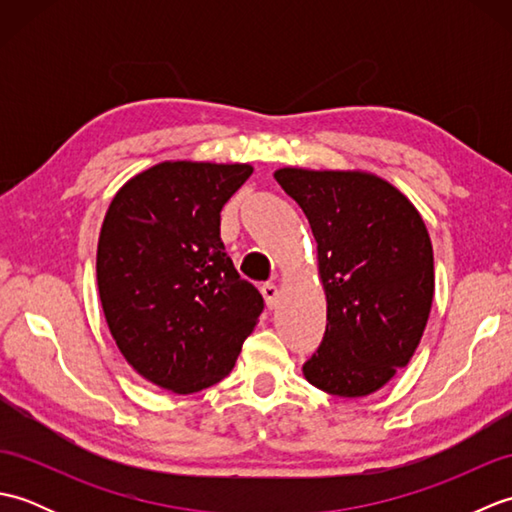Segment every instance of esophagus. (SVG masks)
Returning <instances> with one entry per match:
<instances>
[{
	"mask_svg": "<svg viewBox=\"0 0 512 512\" xmlns=\"http://www.w3.org/2000/svg\"><path fill=\"white\" fill-rule=\"evenodd\" d=\"M262 295L266 299V306L268 308H275L277 297H279V290H277V286L273 284V281H266V284L262 286Z\"/></svg>",
	"mask_w": 512,
	"mask_h": 512,
	"instance_id": "obj_1",
	"label": "esophagus"
}]
</instances>
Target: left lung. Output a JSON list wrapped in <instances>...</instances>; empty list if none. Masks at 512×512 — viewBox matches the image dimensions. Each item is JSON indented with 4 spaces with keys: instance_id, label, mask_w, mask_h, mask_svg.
Returning <instances> with one entry per match:
<instances>
[{
    "instance_id": "8db88e82",
    "label": "left lung",
    "mask_w": 512,
    "mask_h": 512,
    "mask_svg": "<svg viewBox=\"0 0 512 512\" xmlns=\"http://www.w3.org/2000/svg\"><path fill=\"white\" fill-rule=\"evenodd\" d=\"M317 239L328 325L303 365L308 383L361 398L407 367L427 325L433 248L420 213L365 171H275Z\"/></svg>"
}]
</instances>
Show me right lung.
<instances>
[{"mask_svg":"<svg viewBox=\"0 0 512 512\" xmlns=\"http://www.w3.org/2000/svg\"><path fill=\"white\" fill-rule=\"evenodd\" d=\"M250 165L160 162L114 195L96 279L105 321L136 372L193 394L231 372L264 297L239 277L220 237V211Z\"/></svg>","mask_w":512,"mask_h":512,"instance_id":"right-lung-1","label":"right lung"}]
</instances>
